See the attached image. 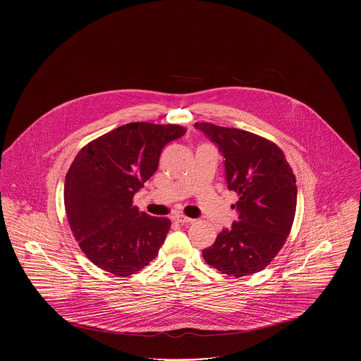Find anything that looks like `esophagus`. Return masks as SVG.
<instances>
[{
  "instance_id": "esophagus-1",
  "label": "esophagus",
  "mask_w": 361,
  "mask_h": 361,
  "mask_svg": "<svg viewBox=\"0 0 361 361\" xmlns=\"http://www.w3.org/2000/svg\"><path fill=\"white\" fill-rule=\"evenodd\" d=\"M172 219L174 222H177V224H190V222L195 221V219L188 218V216H185V215H174Z\"/></svg>"
}]
</instances>
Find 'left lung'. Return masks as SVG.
I'll return each mask as SVG.
<instances>
[{
	"instance_id": "left-lung-1",
	"label": "left lung",
	"mask_w": 361,
	"mask_h": 361,
	"mask_svg": "<svg viewBox=\"0 0 361 361\" xmlns=\"http://www.w3.org/2000/svg\"><path fill=\"white\" fill-rule=\"evenodd\" d=\"M195 127L219 146L226 180L238 195L240 222L224 228L203 250L207 264L234 277L267 268L290 235L296 211V180L281 149L267 137L212 123Z\"/></svg>"
}]
</instances>
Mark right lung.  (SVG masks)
Here are the masks:
<instances>
[{"mask_svg": "<svg viewBox=\"0 0 361 361\" xmlns=\"http://www.w3.org/2000/svg\"><path fill=\"white\" fill-rule=\"evenodd\" d=\"M187 133L183 126L128 123L85 145L65 180L70 230L96 267L118 277L153 261L171 228L134 206V195L158 168L165 145Z\"/></svg>", "mask_w": 361, "mask_h": 361, "instance_id": "1", "label": "right lung"}]
</instances>
